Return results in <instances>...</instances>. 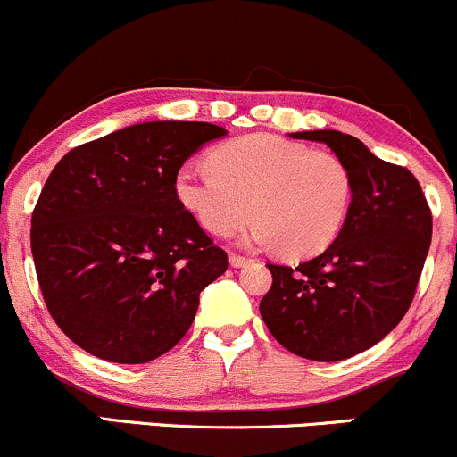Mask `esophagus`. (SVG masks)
Segmentation results:
<instances>
[{
  "label": "esophagus",
  "mask_w": 457,
  "mask_h": 457,
  "mask_svg": "<svg viewBox=\"0 0 457 457\" xmlns=\"http://www.w3.org/2000/svg\"><path fill=\"white\" fill-rule=\"evenodd\" d=\"M228 263L230 268H245L248 263H253V259H248V256H242V254H230Z\"/></svg>",
  "instance_id": "esophagus-1"
}]
</instances>
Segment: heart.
<instances>
[{
    "label": "heart",
    "instance_id": "1",
    "mask_svg": "<svg viewBox=\"0 0 457 457\" xmlns=\"http://www.w3.org/2000/svg\"><path fill=\"white\" fill-rule=\"evenodd\" d=\"M209 163L183 166L174 192L213 235H228L253 212L245 244H276L285 256H309L337 237L350 212L352 177L330 151L253 133L213 148Z\"/></svg>",
    "mask_w": 457,
    "mask_h": 457
}]
</instances>
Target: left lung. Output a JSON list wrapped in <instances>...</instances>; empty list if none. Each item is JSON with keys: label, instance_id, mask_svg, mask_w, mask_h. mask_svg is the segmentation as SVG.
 Masks as SVG:
<instances>
[{"label": "left lung", "instance_id": "8db88e82", "mask_svg": "<svg viewBox=\"0 0 457 457\" xmlns=\"http://www.w3.org/2000/svg\"><path fill=\"white\" fill-rule=\"evenodd\" d=\"M345 163L352 203L345 222L315 259L268 265L271 287L259 311L274 339L320 362L345 361L382 341L406 315L429 242L432 213L414 174L335 129L297 131Z\"/></svg>", "mask_w": 457, "mask_h": 457}]
</instances>
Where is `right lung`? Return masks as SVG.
Masks as SVG:
<instances>
[{
	"mask_svg": "<svg viewBox=\"0 0 457 457\" xmlns=\"http://www.w3.org/2000/svg\"><path fill=\"white\" fill-rule=\"evenodd\" d=\"M227 136L212 122L153 120L69 151L32 213L45 304L81 350L142 365L186 337L201 291L228 268L174 192L183 162Z\"/></svg>",
	"mask_w": 457,
	"mask_h": 457,
	"instance_id": "right-lung-1",
	"label": "right lung"
}]
</instances>
